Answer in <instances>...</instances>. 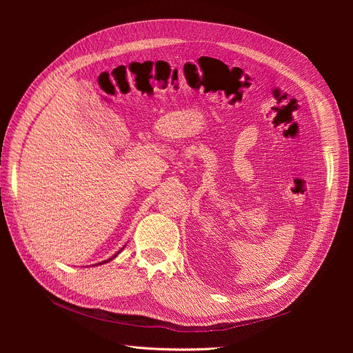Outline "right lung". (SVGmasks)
<instances>
[{"label": "right lung", "instance_id": "right-lung-1", "mask_svg": "<svg viewBox=\"0 0 353 353\" xmlns=\"http://www.w3.org/2000/svg\"><path fill=\"white\" fill-rule=\"evenodd\" d=\"M124 248H125V246H123V248H121V249H120V250H119V252H117V253H116V254H114V256H111V257H110V259H107V261H104V262H100V263H97V265H103V263H108V262H110V261H113V259H114V257H116V256H117V254H119V253H120V252H121V250H123V249H124Z\"/></svg>", "mask_w": 353, "mask_h": 353}]
</instances>
